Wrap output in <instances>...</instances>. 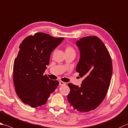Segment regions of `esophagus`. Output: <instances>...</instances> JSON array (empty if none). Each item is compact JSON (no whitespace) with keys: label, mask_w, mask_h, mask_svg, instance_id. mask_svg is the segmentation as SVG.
Listing matches in <instances>:
<instances>
[{"label":"esophagus","mask_w":128,"mask_h":128,"mask_svg":"<svg viewBox=\"0 0 128 128\" xmlns=\"http://www.w3.org/2000/svg\"><path fill=\"white\" fill-rule=\"evenodd\" d=\"M66 83L62 82V81H60V82H59V85L60 86H64V85H66Z\"/></svg>","instance_id":"obj_1"}]
</instances>
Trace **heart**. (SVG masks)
Listing matches in <instances>:
<instances>
[{
	"instance_id": "1",
	"label": "heart",
	"mask_w": 128,
	"mask_h": 128,
	"mask_svg": "<svg viewBox=\"0 0 128 128\" xmlns=\"http://www.w3.org/2000/svg\"><path fill=\"white\" fill-rule=\"evenodd\" d=\"M65 52H66V54H76L75 50L70 45H67L66 46Z\"/></svg>"
}]
</instances>
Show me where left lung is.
<instances>
[{
	"label": "left lung",
	"mask_w": 128,
	"mask_h": 128,
	"mask_svg": "<svg viewBox=\"0 0 128 128\" xmlns=\"http://www.w3.org/2000/svg\"><path fill=\"white\" fill-rule=\"evenodd\" d=\"M80 59L76 71L84 80L80 87L68 84L67 98L74 110L86 112L96 108L108 93L112 73L110 55L105 45L96 36H87L76 42Z\"/></svg>",
	"instance_id": "8db88e82"
}]
</instances>
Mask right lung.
<instances>
[{
    "label": "right lung",
    "mask_w": 128,
    "mask_h": 128,
    "mask_svg": "<svg viewBox=\"0 0 128 128\" xmlns=\"http://www.w3.org/2000/svg\"><path fill=\"white\" fill-rule=\"evenodd\" d=\"M50 34L38 32L22 41L13 65V81L16 94L31 108L45 104L59 82L44 75L49 64L51 53L63 41Z\"/></svg>",
    "instance_id": "1"
}]
</instances>
